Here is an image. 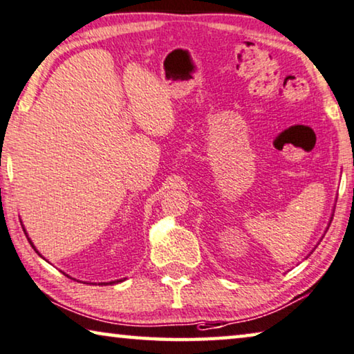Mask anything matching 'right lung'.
Returning a JSON list of instances; mask_svg holds the SVG:
<instances>
[{
  "label": "right lung",
  "mask_w": 354,
  "mask_h": 354,
  "mask_svg": "<svg viewBox=\"0 0 354 354\" xmlns=\"http://www.w3.org/2000/svg\"><path fill=\"white\" fill-rule=\"evenodd\" d=\"M30 243H31V241H30ZM31 246H33V243H31ZM35 248V246H33ZM114 283V281H113ZM113 283H111V284H113ZM102 284H104V283H102Z\"/></svg>",
  "instance_id": "1"
}]
</instances>
